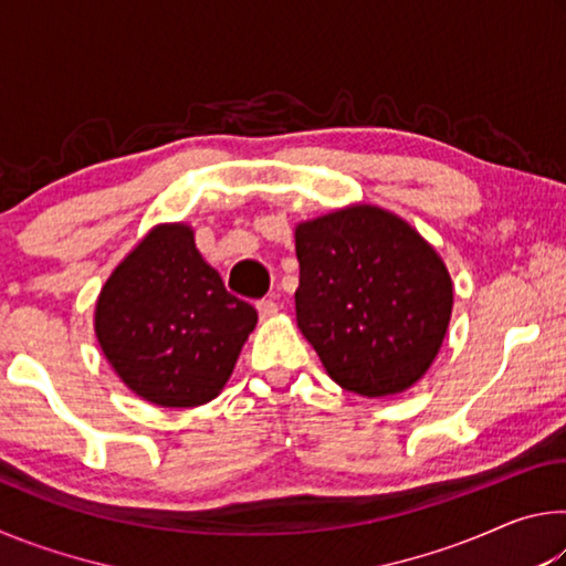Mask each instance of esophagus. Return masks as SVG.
Masks as SVG:
<instances>
[{
  "instance_id": "1",
  "label": "esophagus",
  "mask_w": 566,
  "mask_h": 566,
  "mask_svg": "<svg viewBox=\"0 0 566 566\" xmlns=\"http://www.w3.org/2000/svg\"><path fill=\"white\" fill-rule=\"evenodd\" d=\"M256 310H260L262 319H270V317H274L276 310H280V304H276L274 300H262V302H256Z\"/></svg>"
}]
</instances>
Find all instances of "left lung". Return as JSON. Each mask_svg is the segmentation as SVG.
<instances>
[{
	"mask_svg": "<svg viewBox=\"0 0 566 566\" xmlns=\"http://www.w3.org/2000/svg\"><path fill=\"white\" fill-rule=\"evenodd\" d=\"M296 324L342 389L387 397L432 367L452 317V276L405 219L371 205L294 229Z\"/></svg>",
	"mask_w": 566,
	"mask_h": 566,
	"instance_id": "1",
	"label": "left lung"
}]
</instances>
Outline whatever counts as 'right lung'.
<instances>
[{
	"mask_svg": "<svg viewBox=\"0 0 566 566\" xmlns=\"http://www.w3.org/2000/svg\"><path fill=\"white\" fill-rule=\"evenodd\" d=\"M256 324L229 294L187 224H159L102 286L94 332L134 395L159 407H199L232 375Z\"/></svg>",
	"mask_w": 566,
	"mask_h": 566,
	"instance_id": "obj_1",
	"label": "right lung"
}]
</instances>
